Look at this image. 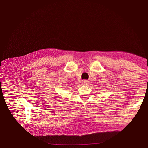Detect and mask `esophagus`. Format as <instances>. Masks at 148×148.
Wrapping results in <instances>:
<instances>
[{
    "label": "esophagus",
    "instance_id": "1",
    "mask_svg": "<svg viewBox=\"0 0 148 148\" xmlns=\"http://www.w3.org/2000/svg\"><path fill=\"white\" fill-rule=\"evenodd\" d=\"M82 83L84 85H87V84H89V81H86V80H83L82 81Z\"/></svg>",
    "mask_w": 148,
    "mask_h": 148
}]
</instances>
